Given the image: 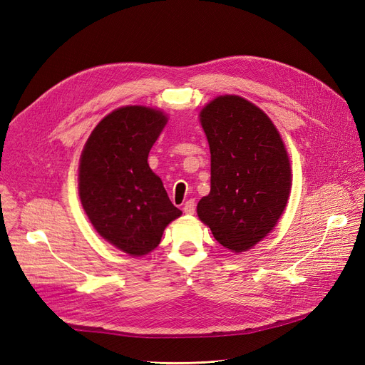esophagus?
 <instances>
[{
    "instance_id": "1",
    "label": "esophagus",
    "mask_w": 365,
    "mask_h": 365,
    "mask_svg": "<svg viewBox=\"0 0 365 365\" xmlns=\"http://www.w3.org/2000/svg\"><path fill=\"white\" fill-rule=\"evenodd\" d=\"M183 212L186 215H194V212H195V201L194 200L186 201V203L183 205Z\"/></svg>"
}]
</instances>
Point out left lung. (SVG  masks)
<instances>
[{"mask_svg": "<svg viewBox=\"0 0 365 365\" xmlns=\"http://www.w3.org/2000/svg\"><path fill=\"white\" fill-rule=\"evenodd\" d=\"M210 147V192L197 205L224 248L244 252L271 233L287 205L292 170L279 133L259 106L225 94L200 113Z\"/></svg>", "mask_w": 365, "mask_h": 365, "instance_id": "1", "label": "left lung"}]
</instances>
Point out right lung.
<instances>
[{
  "instance_id": "obj_1",
  "label": "right lung",
  "mask_w": 365,
  "mask_h": 365,
  "mask_svg": "<svg viewBox=\"0 0 365 365\" xmlns=\"http://www.w3.org/2000/svg\"><path fill=\"white\" fill-rule=\"evenodd\" d=\"M165 125L167 115L153 108H118L94 128L79 159V198L90 222L133 257L153 251L182 215L147 162Z\"/></svg>"
}]
</instances>
